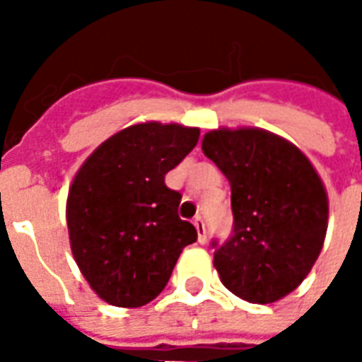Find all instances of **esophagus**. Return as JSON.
<instances>
[{"label":"esophagus","instance_id":"1","mask_svg":"<svg viewBox=\"0 0 362 362\" xmlns=\"http://www.w3.org/2000/svg\"><path fill=\"white\" fill-rule=\"evenodd\" d=\"M194 227L197 228V238H199V243H205V223L202 217H196L194 219Z\"/></svg>","mask_w":362,"mask_h":362}]
</instances>
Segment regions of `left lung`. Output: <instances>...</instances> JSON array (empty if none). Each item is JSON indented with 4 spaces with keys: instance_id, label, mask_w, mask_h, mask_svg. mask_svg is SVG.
I'll return each mask as SVG.
<instances>
[{
    "instance_id": "1",
    "label": "left lung",
    "mask_w": 362,
    "mask_h": 362,
    "mask_svg": "<svg viewBox=\"0 0 362 362\" xmlns=\"http://www.w3.org/2000/svg\"><path fill=\"white\" fill-rule=\"evenodd\" d=\"M202 149L227 176L235 215V235L215 250L213 266L236 296L275 303L303 283L322 252L326 186L303 151L267 129H211Z\"/></svg>"
}]
</instances>
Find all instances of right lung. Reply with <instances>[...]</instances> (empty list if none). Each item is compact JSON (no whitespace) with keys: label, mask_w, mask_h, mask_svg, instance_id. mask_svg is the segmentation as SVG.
Returning <instances> with one entry per match:
<instances>
[{"label":"right lung","mask_w":362,"mask_h":362,"mask_svg":"<svg viewBox=\"0 0 362 362\" xmlns=\"http://www.w3.org/2000/svg\"><path fill=\"white\" fill-rule=\"evenodd\" d=\"M197 139V127L134 124L100 143L75 174L66 205L69 246L104 303H151L197 240L196 227L178 217L182 196L165 184Z\"/></svg>","instance_id":"right-lung-1"}]
</instances>
